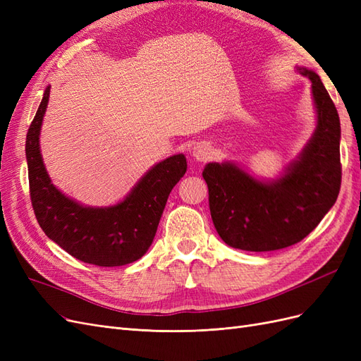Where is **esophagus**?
Segmentation results:
<instances>
[{
  "label": "esophagus",
  "instance_id": "esophagus-1",
  "mask_svg": "<svg viewBox=\"0 0 361 361\" xmlns=\"http://www.w3.org/2000/svg\"><path fill=\"white\" fill-rule=\"evenodd\" d=\"M211 157V147L206 143H197L192 147V158L195 161H206Z\"/></svg>",
  "mask_w": 361,
  "mask_h": 361
}]
</instances>
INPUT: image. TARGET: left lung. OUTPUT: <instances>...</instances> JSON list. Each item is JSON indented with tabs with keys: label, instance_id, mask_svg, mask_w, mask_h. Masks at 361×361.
<instances>
[{
	"label": "left lung",
	"instance_id": "obj_1",
	"mask_svg": "<svg viewBox=\"0 0 361 361\" xmlns=\"http://www.w3.org/2000/svg\"><path fill=\"white\" fill-rule=\"evenodd\" d=\"M318 126L298 161L274 182H259L235 164H207L203 179L223 241L245 251L297 244L321 223L341 191V120L321 78L309 69Z\"/></svg>",
	"mask_w": 361,
	"mask_h": 361
}]
</instances>
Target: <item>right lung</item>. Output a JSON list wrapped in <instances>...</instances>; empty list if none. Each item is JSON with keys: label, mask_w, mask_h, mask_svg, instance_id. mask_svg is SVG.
<instances>
[{"label": "right lung", "mask_w": 361, "mask_h": 361, "mask_svg": "<svg viewBox=\"0 0 361 361\" xmlns=\"http://www.w3.org/2000/svg\"><path fill=\"white\" fill-rule=\"evenodd\" d=\"M49 89L43 93L25 141L30 199L39 226L54 243L85 264L122 267L138 260L154 241L169 195L187 171V159L174 155L161 161L116 206L85 207L71 200L51 183L40 155L39 133Z\"/></svg>", "instance_id": "right-lung-1"}]
</instances>
